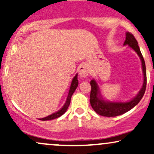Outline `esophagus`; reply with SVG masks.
Instances as JSON below:
<instances>
[{
  "instance_id": "esophagus-1",
  "label": "esophagus",
  "mask_w": 154,
  "mask_h": 154,
  "mask_svg": "<svg viewBox=\"0 0 154 154\" xmlns=\"http://www.w3.org/2000/svg\"><path fill=\"white\" fill-rule=\"evenodd\" d=\"M78 72L79 75L82 77H87L88 76V69L86 68L84 65H81V66H79L78 68Z\"/></svg>"
}]
</instances>
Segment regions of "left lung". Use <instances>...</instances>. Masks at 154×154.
Returning <instances> with one entry per match:
<instances>
[{"label":"left lung","instance_id":"left-lung-1","mask_svg":"<svg viewBox=\"0 0 154 154\" xmlns=\"http://www.w3.org/2000/svg\"><path fill=\"white\" fill-rule=\"evenodd\" d=\"M128 45V46L133 49L137 53L141 60L143 73V84L142 88L135 98L130 101L124 102V103L122 102H110L102 98L98 84L95 82V79H92L91 81V95H90V102H91V105L93 110L100 116L114 117V116L122 115V114L128 112L140 101L143 96L145 91H146V82H147L146 63H145L144 59L141 54L140 50L137 40L132 33L126 32V40L124 43V45Z\"/></svg>","mask_w":154,"mask_h":154}]
</instances>
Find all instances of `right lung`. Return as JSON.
Here are the masks:
<instances>
[{"label": "right lung", "instance_id": "1", "mask_svg": "<svg viewBox=\"0 0 154 154\" xmlns=\"http://www.w3.org/2000/svg\"><path fill=\"white\" fill-rule=\"evenodd\" d=\"M77 86H78V79H77V75L74 77L73 79H72L68 96H67L66 100V102H65L64 105L63 106V107L61 108L60 110L56 111V112H55V113H54V114H51V115L46 116V117H44V118H42V119H40V120H43V121L51 120V119H56V118L59 117V116L63 115V114L66 112L67 109H68L69 106L70 102H71V98H72V95H73L74 92L75 91L76 88H77Z\"/></svg>", "mask_w": 154, "mask_h": 154}]
</instances>
